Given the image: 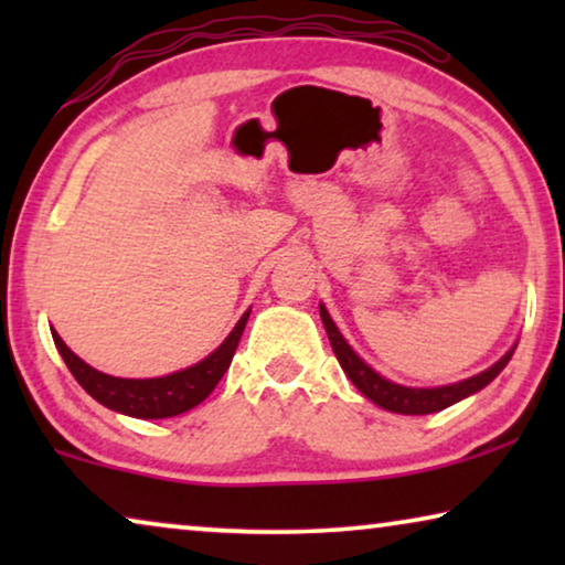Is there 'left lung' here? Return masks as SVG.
Wrapping results in <instances>:
<instances>
[{"label":"left lung","instance_id":"left-lung-1","mask_svg":"<svg viewBox=\"0 0 565 565\" xmlns=\"http://www.w3.org/2000/svg\"><path fill=\"white\" fill-rule=\"evenodd\" d=\"M319 308H321L323 329H327V334H329L331 350H334L339 365H342L347 377H350V381L358 385V388L365 393L373 404L383 406L385 412H393V414L443 412V408L458 404V401L470 396V393L486 388V385H489L493 377H497L501 370L507 367V362L512 360V354H514V347H512V350H509L504 358L497 362V365H491L489 370H483V373L468 377V381L443 385V388H406V385H396V383L385 381V377L377 375L373 367L365 365V362H362L358 354L352 352V347L344 342V337L339 334V329L334 327V321H331L327 308L323 306H319Z\"/></svg>","mask_w":565,"mask_h":565}]
</instances>
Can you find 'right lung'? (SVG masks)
<instances>
[{"label": "right lung", "instance_id": "1", "mask_svg": "<svg viewBox=\"0 0 565 565\" xmlns=\"http://www.w3.org/2000/svg\"><path fill=\"white\" fill-rule=\"evenodd\" d=\"M246 319H249V311L238 319L234 331L226 337V342H223L213 354H207L203 362H198V365H192L188 370H180V373L149 377V381H128V377H113L99 373V370L89 367L87 362L76 358L56 331H51V334L53 342H56V350L66 362V367L72 370L76 383H79L92 398H97L99 404L113 408V412L136 416V419H167V416L190 412V408H195L200 401L211 396V391L218 385L223 373H226L231 365V360H234L238 339L244 334Z\"/></svg>", "mask_w": 565, "mask_h": 565}]
</instances>
